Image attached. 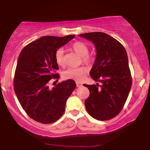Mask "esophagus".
<instances>
[{"label": "esophagus", "mask_w": 150, "mask_h": 150, "mask_svg": "<svg viewBox=\"0 0 150 150\" xmlns=\"http://www.w3.org/2000/svg\"><path fill=\"white\" fill-rule=\"evenodd\" d=\"M76 86H77V87H81V86H82V83L80 82H76Z\"/></svg>", "instance_id": "obj_1"}]
</instances>
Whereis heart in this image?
<instances>
[{"label": "heart", "mask_w": 150, "mask_h": 150, "mask_svg": "<svg viewBox=\"0 0 150 150\" xmlns=\"http://www.w3.org/2000/svg\"><path fill=\"white\" fill-rule=\"evenodd\" d=\"M71 49L81 57L83 62L85 64H90L92 62V58L88 54V47L86 43L83 42H75L71 46ZM55 60L59 66L63 67L64 65V50L59 48L55 52ZM88 69L86 67H80L78 68H69L64 71L62 74V77L64 79H71L76 81H80L83 78L84 75L87 73Z\"/></svg>", "instance_id": "heart-1"}]
</instances>
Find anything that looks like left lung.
Returning <instances> with one entry per match:
<instances>
[{"instance_id": "1", "label": "left lung", "mask_w": 150, "mask_h": 150, "mask_svg": "<svg viewBox=\"0 0 150 150\" xmlns=\"http://www.w3.org/2000/svg\"><path fill=\"white\" fill-rule=\"evenodd\" d=\"M79 36L91 41L96 47V59L90 76L102 83L83 84L90 91L89 97L85 100L86 109L96 120H110L121 111L132 84L126 51L120 42L104 33Z\"/></svg>"}]
</instances>
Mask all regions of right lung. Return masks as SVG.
<instances>
[{
    "label": "right lung",
    "mask_w": 150,
    "mask_h": 150,
    "mask_svg": "<svg viewBox=\"0 0 150 150\" xmlns=\"http://www.w3.org/2000/svg\"><path fill=\"white\" fill-rule=\"evenodd\" d=\"M75 35L55 37L43 36L27 45L21 51L16 64L13 87L19 103L35 121L48 124L61 117L67 99L76 87L73 80L48 87L51 78L58 79L59 69L55 52Z\"/></svg>",
    "instance_id": "right-lung-1"
}]
</instances>
